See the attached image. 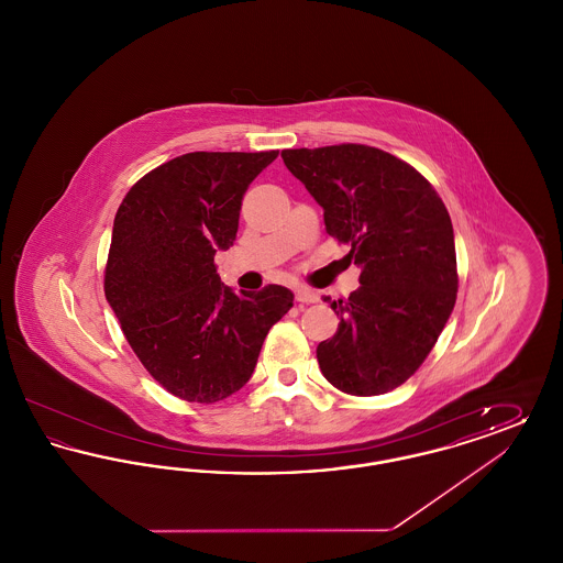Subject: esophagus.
Segmentation results:
<instances>
[{
    "label": "esophagus",
    "mask_w": 563,
    "mask_h": 563,
    "mask_svg": "<svg viewBox=\"0 0 563 563\" xmlns=\"http://www.w3.org/2000/svg\"><path fill=\"white\" fill-rule=\"evenodd\" d=\"M295 299L301 301V303H317V301H319V295L314 294V291H310V289H306V287H297V289H295Z\"/></svg>",
    "instance_id": "34e87169"
}]
</instances>
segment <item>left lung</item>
Masks as SVG:
<instances>
[{"mask_svg":"<svg viewBox=\"0 0 563 563\" xmlns=\"http://www.w3.org/2000/svg\"><path fill=\"white\" fill-rule=\"evenodd\" d=\"M280 156L321 205L327 234L349 242L361 268V287L331 303L340 327L317 349L322 375L349 395H384L416 374L454 310L450 213L413 166L377 147L344 143Z\"/></svg>","mask_w":563,"mask_h":563,"instance_id":"1","label":"left lung"}]
</instances>
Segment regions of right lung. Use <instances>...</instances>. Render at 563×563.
Here are the masks:
<instances>
[{
    "mask_svg": "<svg viewBox=\"0 0 563 563\" xmlns=\"http://www.w3.org/2000/svg\"><path fill=\"white\" fill-rule=\"evenodd\" d=\"M276 156L184 154L136 181L113 219L109 306L143 367L184 401L241 390L294 306L287 287L236 294L214 268V253L236 241L244 191Z\"/></svg>",
    "mask_w": 563,
    "mask_h": 563,
    "instance_id": "add662e5",
    "label": "right lung"
}]
</instances>
